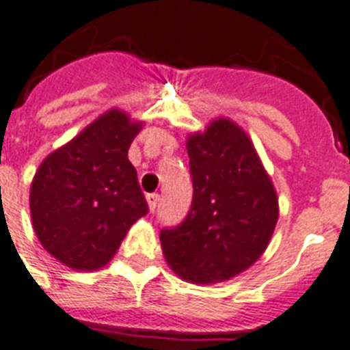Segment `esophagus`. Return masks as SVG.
<instances>
[{
	"instance_id": "1",
	"label": "esophagus",
	"mask_w": 350,
	"mask_h": 350,
	"mask_svg": "<svg viewBox=\"0 0 350 350\" xmlns=\"http://www.w3.org/2000/svg\"><path fill=\"white\" fill-rule=\"evenodd\" d=\"M147 203H148V208H150V213H154L159 205V194H156V192H154V194H148Z\"/></svg>"
}]
</instances>
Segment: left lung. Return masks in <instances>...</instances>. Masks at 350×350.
<instances>
[{
    "label": "left lung",
    "instance_id": "1",
    "mask_svg": "<svg viewBox=\"0 0 350 350\" xmlns=\"http://www.w3.org/2000/svg\"><path fill=\"white\" fill-rule=\"evenodd\" d=\"M192 205L159 234L170 269L185 282H227L249 269L271 241L278 196L241 126L218 118L187 137Z\"/></svg>",
    "mask_w": 350,
    "mask_h": 350
}]
</instances>
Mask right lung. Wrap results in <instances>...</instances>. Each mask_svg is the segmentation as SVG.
Returning <instances> with one entry per match:
<instances>
[{
    "label": "right lung",
    "instance_id": "right-lung-1",
    "mask_svg": "<svg viewBox=\"0 0 350 350\" xmlns=\"http://www.w3.org/2000/svg\"><path fill=\"white\" fill-rule=\"evenodd\" d=\"M139 121L112 109L49 154L30 185V216L43 249L76 271L105 267L148 213L129 147Z\"/></svg>",
    "mask_w": 350,
    "mask_h": 350
}]
</instances>
